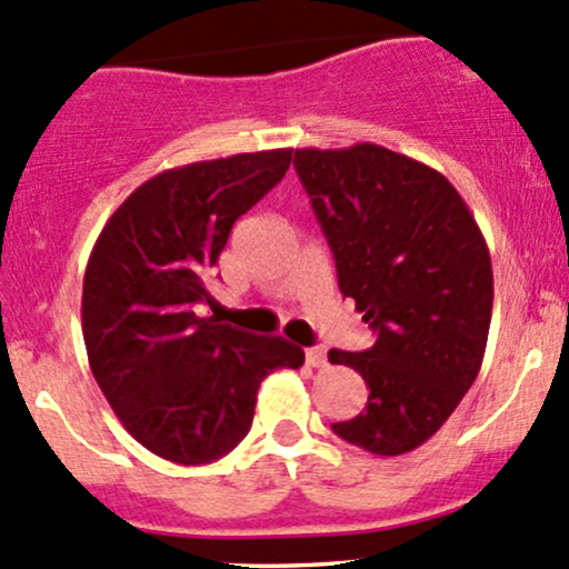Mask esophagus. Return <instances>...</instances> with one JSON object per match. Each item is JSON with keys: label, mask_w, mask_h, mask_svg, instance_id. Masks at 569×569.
<instances>
[{"label": "esophagus", "mask_w": 569, "mask_h": 569, "mask_svg": "<svg viewBox=\"0 0 569 569\" xmlns=\"http://www.w3.org/2000/svg\"><path fill=\"white\" fill-rule=\"evenodd\" d=\"M307 363L311 369H322V366L328 363V352L322 350V347H309L307 350Z\"/></svg>", "instance_id": "obj_1"}]
</instances>
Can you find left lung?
Wrapping results in <instances>:
<instances>
[{
  "mask_svg": "<svg viewBox=\"0 0 569 569\" xmlns=\"http://www.w3.org/2000/svg\"><path fill=\"white\" fill-rule=\"evenodd\" d=\"M292 164L333 252L341 296L377 336L363 352H328L369 388L363 412L331 429L369 453H409L442 429L486 356V238L442 173L377 143L298 149Z\"/></svg>",
  "mask_w": 569,
  "mask_h": 569,
  "instance_id": "obj_1",
  "label": "left lung"
}]
</instances>
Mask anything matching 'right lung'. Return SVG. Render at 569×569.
Masks as SVG:
<instances>
[{"mask_svg": "<svg viewBox=\"0 0 569 569\" xmlns=\"http://www.w3.org/2000/svg\"><path fill=\"white\" fill-rule=\"evenodd\" d=\"M292 149L192 162L140 184L102 228L83 277L89 366L124 429L151 453L198 467L247 437L260 382L303 366L282 336L217 317L209 282L236 219L284 179Z\"/></svg>", "mask_w": 569, "mask_h": 569, "instance_id": "obj_1", "label": "right lung"}]
</instances>
